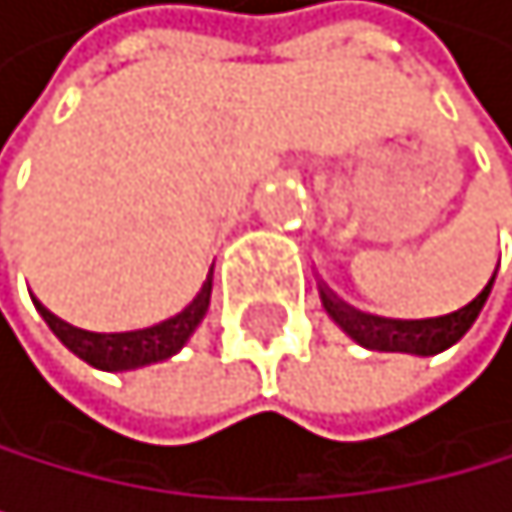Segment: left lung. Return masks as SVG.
<instances>
[{"label": "left lung", "mask_w": 512, "mask_h": 512, "mask_svg": "<svg viewBox=\"0 0 512 512\" xmlns=\"http://www.w3.org/2000/svg\"><path fill=\"white\" fill-rule=\"evenodd\" d=\"M494 278H497V269L491 278H487V285L465 307H458V311L442 314V317H426V320H391V317L362 314L356 307H349L346 301L336 298L327 285H320V301H323V311L343 327V333L352 336V340L365 349L436 356V352L455 346L471 330V323L478 320L487 295H491Z\"/></svg>", "instance_id": "1"}]
</instances>
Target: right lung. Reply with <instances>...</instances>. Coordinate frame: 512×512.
<instances>
[{
    "mask_svg": "<svg viewBox=\"0 0 512 512\" xmlns=\"http://www.w3.org/2000/svg\"><path fill=\"white\" fill-rule=\"evenodd\" d=\"M214 272V269H211ZM211 272L205 278V285L192 298V304L179 311L176 317H169L163 323H153L147 330H131V333H89V330H79L63 323L60 317H54L47 311L41 301H34L37 314L47 320V327L54 330L57 340L76 352L82 362H89L102 372H131V368L140 365H150V362H163L169 356L189 343V336L195 333V327L208 314V304H211Z\"/></svg>",
    "mask_w": 512,
    "mask_h": 512,
    "instance_id": "add662e5",
    "label": "right lung"
}]
</instances>
